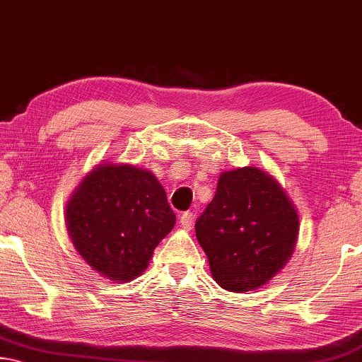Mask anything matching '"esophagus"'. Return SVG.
<instances>
[{
    "label": "esophagus",
    "mask_w": 362,
    "mask_h": 362,
    "mask_svg": "<svg viewBox=\"0 0 362 362\" xmlns=\"http://www.w3.org/2000/svg\"><path fill=\"white\" fill-rule=\"evenodd\" d=\"M180 223H181L182 228H185V230H191L192 225H194V215L191 212H185L181 215Z\"/></svg>",
    "instance_id": "34e87169"
}]
</instances>
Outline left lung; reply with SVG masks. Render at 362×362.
<instances>
[{"mask_svg":"<svg viewBox=\"0 0 362 362\" xmlns=\"http://www.w3.org/2000/svg\"><path fill=\"white\" fill-rule=\"evenodd\" d=\"M296 209L274 176L244 166L220 175L215 197L196 221L214 280L228 291L265 285L290 260Z\"/></svg>","mask_w":362,"mask_h":362,"instance_id":"8db88e82","label":"left lung"}]
</instances>
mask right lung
I'll list each match as a JSON object with an SVG mask.
<instances>
[{
	"label": "right lung",
	"mask_w": 362,
	"mask_h": 362,
	"mask_svg": "<svg viewBox=\"0 0 362 362\" xmlns=\"http://www.w3.org/2000/svg\"><path fill=\"white\" fill-rule=\"evenodd\" d=\"M175 221L163 186L148 170L132 165H98L66 207L76 251L97 274L121 283L147 269Z\"/></svg>",
	"instance_id": "add662e5"
}]
</instances>
